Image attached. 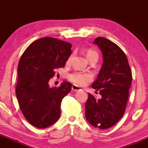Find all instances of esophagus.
<instances>
[{
  "label": "esophagus",
  "mask_w": 148,
  "mask_h": 148,
  "mask_svg": "<svg viewBox=\"0 0 148 148\" xmlns=\"http://www.w3.org/2000/svg\"><path fill=\"white\" fill-rule=\"evenodd\" d=\"M72 89L73 91H75V92L81 90V88L79 87V86H76V85H73V86H72Z\"/></svg>",
  "instance_id": "1"
}]
</instances>
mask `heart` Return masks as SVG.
Returning <instances> with one entry per match:
<instances>
[{
	"label": "heart",
	"mask_w": 148,
	"mask_h": 148,
	"mask_svg": "<svg viewBox=\"0 0 148 148\" xmlns=\"http://www.w3.org/2000/svg\"><path fill=\"white\" fill-rule=\"evenodd\" d=\"M86 57L88 60L91 59L92 58L97 57L98 58V53L95 51L92 50V49H89L86 52ZM72 59V56H70L67 59V62L69 63ZM69 79L71 81L76 85H79V86H84L86 85H87L88 83L90 82L92 79V76L89 73H83L80 72H75L72 74H71L69 76Z\"/></svg>",
	"instance_id": "1"
}]
</instances>
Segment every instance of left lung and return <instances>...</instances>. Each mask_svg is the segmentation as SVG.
Segmentation results:
<instances>
[{"instance_id": "1", "label": "left lung", "mask_w": 148, "mask_h": 148, "mask_svg": "<svg viewBox=\"0 0 148 148\" xmlns=\"http://www.w3.org/2000/svg\"><path fill=\"white\" fill-rule=\"evenodd\" d=\"M94 44L103 55V64L92 88L99 91L101 99L88 93L86 118L93 127L110 128L125 113L132 74L125 53L116 44L104 37H97Z\"/></svg>"}]
</instances>
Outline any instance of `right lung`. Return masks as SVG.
<instances>
[{
	"instance_id": "add662e5",
	"label": "right lung",
	"mask_w": 148,
	"mask_h": 148,
	"mask_svg": "<svg viewBox=\"0 0 148 148\" xmlns=\"http://www.w3.org/2000/svg\"><path fill=\"white\" fill-rule=\"evenodd\" d=\"M72 46L53 37H42L22 54L16 95L23 115L34 127L47 128L60 118L61 101L71 91L72 84L64 81L60 87L51 88L49 81L56 69L64 67Z\"/></svg>"
}]
</instances>
